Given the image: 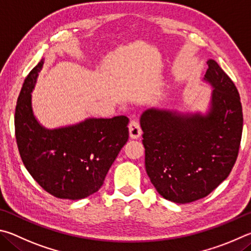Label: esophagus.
Listing matches in <instances>:
<instances>
[{"instance_id":"obj_1","label":"esophagus","mask_w":251,"mask_h":251,"mask_svg":"<svg viewBox=\"0 0 251 251\" xmlns=\"http://www.w3.org/2000/svg\"><path fill=\"white\" fill-rule=\"evenodd\" d=\"M129 134L131 139H139L141 137L142 131H141V126H140L139 122L132 120L129 125Z\"/></svg>"}]
</instances>
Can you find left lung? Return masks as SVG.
<instances>
[{"mask_svg": "<svg viewBox=\"0 0 251 251\" xmlns=\"http://www.w3.org/2000/svg\"><path fill=\"white\" fill-rule=\"evenodd\" d=\"M203 81L213 88L205 111L152 107L140 118L146 169L165 200L187 204L228 177L238 155L243 108L235 83L214 59Z\"/></svg>", "mask_w": 251, "mask_h": 251, "instance_id": "left-lung-1", "label": "left lung"}]
</instances>
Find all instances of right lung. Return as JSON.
<instances>
[{
	"instance_id": "1",
	"label": "right lung",
	"mask_w": 251,
	"mask_h": 251,
	"mask_svg": "<svg viewBox=\"0 0 251 251\" xmlns=\"http://www.w3.org/2000/svg\"><path fill=\"white\" fill-rule=\"evenodd\" d=\"M42 59L26 77L15 109V135L26 170L58 199L81 200L98 192L110 166L128 141L129 119L87 118L48 129L34 114L32 92Z\"/></svg>"
}]
</instances>
